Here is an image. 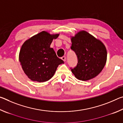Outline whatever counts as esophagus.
I'll list each match as a JSON object with an SVG mask.
<instances>
[{
  "mask_svg": "<svg viewBox=\"0 0 123 123\" xmlns=\"http://www.w3.org/2000/svg\"><path fill=\"white\" fill-rule=\"evenodd\" d=\"M61 59H62V60H63V61H66V56H64L62 57Z\"/></svg>",
  "mask_w": 123,
  "mask_h": 123,
  "instance_id": "1",
  "label": "esophagus"
}]
</instances>
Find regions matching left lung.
I'll list each match as a JSON object with an SVG mask.
<instances>
[{
	"instance_id": "8db88e82",
	"label": "left lung",
	"mask_w": 123,
	"mask_h": 123,
	"mask_svg": "<svg viewBox=\"0 0 123 123\" xmlns=\"http://www.w3.org/2000/svg\"><path fill=\"white\" fill-rule=\"evenodd\" d=\"M71 49L78 57V64L72 72L80 80L87 81L97 76L105 66L107 51L105 45L86 31L71 37Z\"/></svg>"
}]
</instances>
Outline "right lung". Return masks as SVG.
<instances>
[{
  "label": "right lung",
  "instance_id": "1",
  "mask_svg": "<svg viewBox=\"0 0 123 123\" xmlns=\"http://www.w3.org/2000/svg\"><path fill=\"white\" fill-rule=\"evenodd\" d=\"M59 34H50L45 31L26 40L20 50L19 60L28 78L34 81H47L54 76L59 64L63 63L50 48Z\"/></svg>",
  "mask_w": 123,
  "mask_h": 123
}]
</instances>
